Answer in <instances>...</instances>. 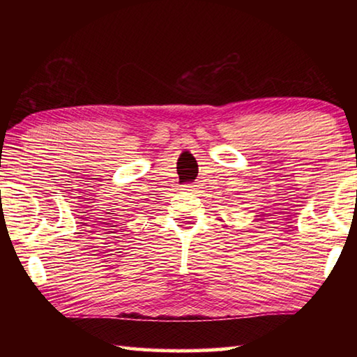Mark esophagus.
Masks as SVG:
<instances>
[{"instance_id":"esophagus-1","label":"esophagus","mask_w":357,"mask_h":357,"mask_svg":"<svg viewBox=\"0 0 357 357\" xmlns=\"http://www.w3.org/2000/svg\"><path fill=\"white\" fill-rule=\"evenodd\" d=\"M185 190L195 193V192L198 190V185H197V184H187V185H185Z\"/></svg>"}]
</instances>
